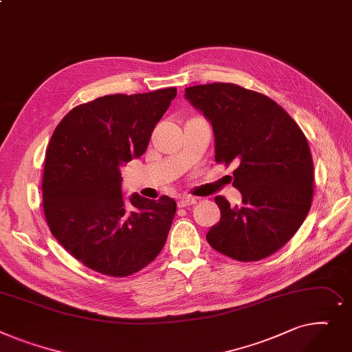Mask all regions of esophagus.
Segmentation results:
<instances>
[{
  "instance_id": "1",
  "label": "esophagus",
  "mask_w": 352,
  "mask_h": 352,
  "mask_svg": "<svg viewBox=\"0 0 352 352\" xmlns=\"http://www.w3.org/2000/svg\"><path fill=\"white\" fill-rule=\"evenodd\" d=\"M197 200L196 197H190V196H183L177 200V206L179 208H189V206L195 204Z\"/></svg>"
}]
</instances>
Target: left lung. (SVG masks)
Masks as SVG:
<instances>
[{
	"label": "left lung",
	"instance_id": "1",
	"mask_svg": "<svg viewBox=\"0 0 352 352\" xmlns=\"http://www.w3.org/2000/svg\"><path fill=\"white\" fill-rule=\"evenodd\" d=\"M184 98L210 122L216 162L237 164L233 186L241 204L216 196L221 216L206 239L239 261L272 256L311 206L314 166L302 131L273 99L234 84L190 87Z\"/></svg>",
	"mask_w": 352,
	"mask_h": 352
}]
</instances>
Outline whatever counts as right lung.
I'll return each instance as SVG.
<instances>
[{"instance_id":"1","label":"right lung","mask_w":352,"mask_h":352,"mask_svg":"<svg viewBox=\"0 0 352 352\" xmlns=\"http://www.w3.org/2000/svg\"><path fill=\"white\" fill-rule=\"evenodd\" d=\"M175 96L176 88L100 96L74 108L52 133L44 213L54 237L91 270L131 276L166 243L176 201L123 197L120 168L144 153Z\"/></svg>"}]
</instances>
